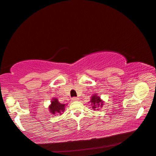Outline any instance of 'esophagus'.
I'll list each match as a JSON object with an SVG mask.
<instances>
[{"label":"esophagus","mask_w":156,"mask_h":156,"mask_svg":"<svg viewBox=\"0 0 156 156\" xmlns=\"http://www.w3.org/2000/svg\"><path fill=\"white\" fill-rule=\"evenodd\" d=\"M78 99H78V97H73V98H72V101H78Z\"/></svg>","instance_id":"obj_1"}]
</instances>
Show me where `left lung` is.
<instances>
[{
    "instance_id": "obj_1",
    "label": "left lung",
    "mask_w": 156,
    "mask_h": 156,
    "mask_svg": "<svg viewBox=\"0 0 156 156\" xmlns=\"http://www.w3.org/2000/svg\"><path fill=\"white\" fill-rule=\"evenodd\" d=\"M90 102L91 103L92 108L94 110H95L96 108L99 107V106H101H101L103 105V102L101 100L100 97L99 96H97L96 95H93L91 97V99Z\"/></svg>"
}]
</instances>
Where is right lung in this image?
<instances>
[{"label":"right lung","mask_w":156,"mask_h":156,"mask_svg":"<svg viewBox=\"0 0 156 156\" xmlns=\"http://www.w3.org/2000/svg\"><path fill=\"white\" fill-rule=\"evenodd\" d=\"M65 104H61L58 101L57 99H53L51 101V105L49 106V109H50V112L53 114H61L62 112H63L65 110Z\"/></svg>","instance_id":"right-lung-1"}]
</instances>
